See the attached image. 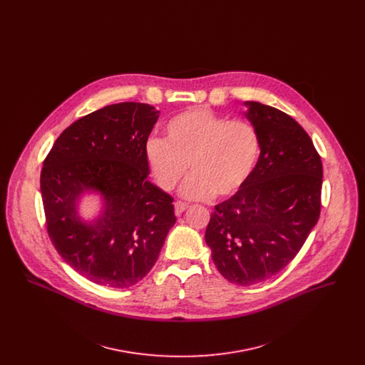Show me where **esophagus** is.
Listing matches in <instances>:
<instances>
[{
    "label": "esophagus",
    "instance_id": "esophagus-1",
    "mask_svg": "<svg viewBox=\"0 0 365 365\" xmlns=\"http://www.w3.org/2000/svg\"><path fill=\"white\" fill-rule=\"evenodd\" d=\"M187 208H189V205H187L186 202H183V201H176V202H175V215H176V216H180Z\"/></svg>",
    "mask_w": 365,
    "mask_h": 365
}]
</instances>
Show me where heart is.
<instances>
[{"instance_id": "1", "label": "heart", "mask_w": 365, "mask_h": 365, "mask_svg": "<svg viewBox=\"0 0 365 365\" xmlns=\"http://www.w3.org/2000/svg\"><path fill=\"white\" fill-rule=\"evenodd\" d=\"M260 135L253 124L227 120L208 108H190L165 125V139H148L145 155L158 186L173 191L189 174L182 194L208 200L242 189L260 157Z\"/></svg>"}]
</instances>
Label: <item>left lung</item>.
Returning <instances> with one entry per match:
<instances>
[{"mask_svg": "<svg viewBox=\"0 0 365 365\" xmlns=\"http://www.w3.org/2000/svg\"><path fill=\"white\" fill-rule=\"evenodd\" d=\"M245 104L260 135V157L242 189L215 205L205 241L228 282L252 286L289 265L317 223L323 165L292 116L269 105Z\"/></svg>", "mask_w": 365, "mask_h": 365, "instance_id": "1", "label": "left lung"}]
</instances>
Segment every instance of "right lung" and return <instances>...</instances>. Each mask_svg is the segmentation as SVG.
<instances>
[{"label":"right lung","mask_w":365,"mask_h":365,"mask_svg":"<svg viewBox=\"0 0 365 365\" xmlns=\"http://www.w3.org/2000/svg\"><path fill=\"white\" fill-rule=\"evenodd\" d=\"M158 113L149 104L108 105L67 127L43 161L48 235L63 260L97 284L125 289L145 278L176 222L174 198L148 180L145 145ZM87 190L105 197L94 225L76 216Z\"/></svg>","instance_id":"add662e5"}]
</instances>
